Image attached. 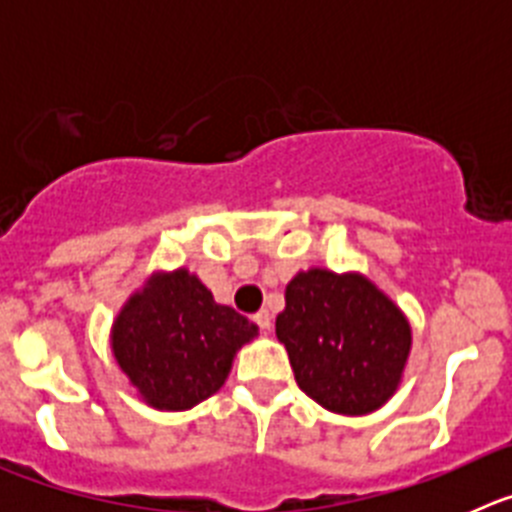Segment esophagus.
<instances>
[{
	"instance_id": "esophagus-1",
	"label": "esophagus",
	"mask_w": 512,
	"mask_h": 512,
	"mask_svg": "<svg viewBox=\"0 0 512 512\" xmlns=\"http://www.w3.org/2000/svg\"><path fill=\"white\" fill-rule=\"evenodd\" d=\"M253 320H256V325H259L261 330H271V315H269V310H261V312H256V315H253Z\"/></svg>"
}]
</instances>
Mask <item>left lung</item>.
Segmentation results:
<instances>
[{"instance_id": "left-lung-1", "label": "left lung", "mask_w": 512, "mask_h": 512, "mask_svg": "<svg viewBox=\"0 0 512 512\" xmlns=\"http://www.w3.org/2000/svg\"><path fill=\"white\" fill-rule=\"evenodd\" d=\"M277 338L307 397L330 413L366 415L400 387L413 328L364 274L312 266L284 289Z\"/></svg>"}]
</instances>
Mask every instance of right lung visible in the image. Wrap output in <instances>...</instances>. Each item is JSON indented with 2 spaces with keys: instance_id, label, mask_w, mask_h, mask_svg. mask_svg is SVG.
<instances>
[{
  "instance_id": "obj_1",
  "label": "right lung",
  "mask_w": 512,
  "mask_h": 512,
  "mask_svg": "<svg viewBox=\"0 0 512 512\" xmlns=\"http://www.w3.org/2000/svg\"><path fill=\"white\" fill-rule=\"evenodd\" d=\"M259 328L215 302L189 269L153 271L112 323L120 372L148 408L189 410L225 384L235 354Z\"/></svg>"
}]
</instances>
